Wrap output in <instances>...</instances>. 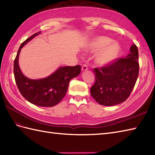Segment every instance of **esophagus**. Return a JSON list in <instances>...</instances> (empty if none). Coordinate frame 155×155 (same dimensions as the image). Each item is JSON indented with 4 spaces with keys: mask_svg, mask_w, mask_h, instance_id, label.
<instances>
[{
    "mask_svg": "<svg viewBox=\"0 0 155 155\" xmlns=\"http://www.w3.org/2000/svg\"><path fill=\"white\" fill-rule=\"evenodd\" d=\"M88 69V66L86 64H83L82 66V71H87Z\"/></svg>",
    "mask_w": 155,
    "mask_h": 155,
    "instance_id": "obj_1",
    "label": "esophagus"
}]
</instances>
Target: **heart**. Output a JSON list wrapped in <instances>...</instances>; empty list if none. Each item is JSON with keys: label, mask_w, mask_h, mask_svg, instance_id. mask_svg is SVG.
<instances>
[{"label": "heart", "mask_w": 155, "mask_h": 155, "mask_svg": "<svg viewBox=\"0 0 155 155\" xmlns=\"http://www.w3.org/2000/svg\"><path fill=\"white\" fill-rule=\"evenodd\" d=\"M88 51L97 52L95 62L99 66H104L113 62L120 54V45L106 36H98L92 38L87 47Z\"/></svg>", "instance_id": "b5f03b06"}]
</instances>
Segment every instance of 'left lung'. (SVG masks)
I'll return each mask as SVG.
<instances>
[{
  "label": "left lung",
  "mask_w": 155,
  "mask_h": 155,
  "mask_svg": "<svg viewBox=\"0 0 155 155\" xmlns=\"http://www.w3.org/2000/svg\"><path fill=\"white\" fill-rule=\"evenodd\" d=\"M126 58H117L101 68H94V83L91 94L100 104L113 106L126 101L135 85L139 72V52L133 45Z\"/></svg>",
  "instance_id": "left-lung-1"
}]
</instances>
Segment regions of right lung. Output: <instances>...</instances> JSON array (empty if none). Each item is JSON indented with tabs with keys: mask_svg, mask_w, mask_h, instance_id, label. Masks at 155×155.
I'll list each match as a JSON object with an SVG mask.
<instances>
[{
	"mask_svg": "<svg viewBox=\"0 0 155 155\" xmlns=\"http://www.w3.org/2000/svg\"><path fill=\"white\" fill-rule=\"evenodd\" d=\"M41 33L38 32L21 44L14 61V75L16 84L26 100L39 107H51L58 104L65 96L68 83L81 72V66L62 67L53 74L42 79L32 80L22 74L18 66V56L23 46Z\"/></svg>",
	"mask_w": 155,
	"mask_h": 155,
	"instance_id": "right-lung-1",
	"label": "right lung"
}]
</instances>
